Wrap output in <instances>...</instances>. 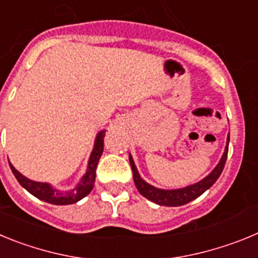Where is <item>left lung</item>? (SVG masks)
Listing matches in <instances>:
<instances>
[{"instance_id":"obj_1","label":"left lung","mask_w":258,"mask_h":258,"mask_svg":"<svg viewBox=\"0 0 258 258\" xmlns=\"http://www.w3.org/2000/svg\"><path fill=\"white\" fill-rule=\"evenodd\" d=\"M229 141L230 136L227 137V146L225 149V152L222 155V159L218 163V165L212 170V173L209 175H207L206 178L202 179L200 182L195 184H191L187 187L178 188V190H160V188H156L151 184H149L147 182L143 181L140 177L138 172H137V168L134 165V161L132 159V156L129 155V161H131L132 170H133V179L134 183H136V187L138 188L143 197L147 198L151 202L156 203L159 206H165V207H179L183 206V204H187L191 200L197 199L202 195L203 192H206L214 182L217 181L218 177L221 175L223 170V166L226 163L227 159V151H229Z\"/></svg>"}]
</instances>
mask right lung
Here are the masks:
<instances>
[{
  "mask_svg": "<svg viewBox=\"0 0 258 258\" xmlns=\"http://www.w3.org/2000/svg\"><path fill=\"white\" fill-rule=\"evenodd\" d=\"M103 145H104V131L97 136L95 140L94 149H93L92 155H90V160H89L88 172L83 177L81 182L77 184L74 190L71 191H58L55 188H52L49 183H42V182H35L31 179L26 178L24 175L20 174L15 168L10 164V168L13 170L15 178L18 179L23 187L26 188L28 192L32 195H35L40 200L50 203V204H56V206H67V204H74V203L79 202L83 198H85L90 191L93 190L95 182V170H97L98 161L99 157L102 156L103 152Z\"/></svg>",
  "mask_w": 258,
  "mask_h": 258,
  "instance_id": "1",
  "label": "right lung"
}]
</instances>
